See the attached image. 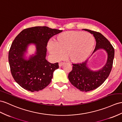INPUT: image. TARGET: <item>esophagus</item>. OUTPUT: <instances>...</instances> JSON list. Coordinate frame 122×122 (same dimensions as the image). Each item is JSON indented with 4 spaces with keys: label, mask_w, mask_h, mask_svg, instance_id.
I'll list each match as a JSON object with an SVG mask.
<instances>
[{
    "label": "esophagus",
    "mask_w": 122,
    "mask_h": 122,
    "mask_svg": "<svg viewBox=\"0 0 122 122\" xmlns=\"http://www.w3.org/2000/svg\"><path fill=\"white\" fill-rule=\"evenodd\" d=\"M65 63H64V62H61V63H59V67H61L62 66H63L64 65H65Z\"/></svg>",
    "instance_id": "obj_1"
}]
</instances>
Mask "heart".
<instances>
[{
	"instance_id": "1",
	"label": "heart",
	"mask_w": 122,
	"mask_h": 122,
	"mask_svg": "<svg viewBox=\"0 0 122 122\" xmlns=\"http://www.w3.org/2000/svg\"><path fill=\"white\" fill-rule=\"evenodd\" d=\"M95 40L92 36L81 31H67L59 34L54 42L48 44V50L55 60L66 57L73 63L84 61L93 51Z\"/></svg>"
}]
</instances>
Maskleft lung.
<instances>
[{"label":"left lung","mask_w":122,"mask_h":122,"mask_svg":"<svg viewBox=\"0 0 122 122\" xmlns=\"http://www.w3.org/2000/svg\"><path fill=\"white\" fill-rule=\"evenodd\" d=\"M93 35L96 41L93 53L100 49L105 50L108 54L106 64L102 69L96 71L87 67L88 59L79 64H74L68 79L74 86L82 92H88L99 87L109 76L112 70L114 57V49L107 39L99 32L84 29Z\"/></svg>","instance_id":"1"}]
</instances>
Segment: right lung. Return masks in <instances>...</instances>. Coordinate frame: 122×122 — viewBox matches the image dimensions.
Here are the masks:
<instances>
[{
  "mask_svg": "<svg viewBox=\"0 0 122 122\" xmlns=\"http://www.w3.org/2000/svg\"><path fill=\"white\" fill-rule=\"evenodd\" d=\"M61 31L46 26H36L24 29L15 38L9 51V63L13 79L22 88L38 92L51 82L53 72L59 66L58 63L52 64L46 61V46L50 38ZM30 43L36 45V52L26 60L24 54Z\"/></svg>",
  "mask_w": 122,
  "mask_h": 122,
  "instance_id": "right-lung-1",
  "label": "right lung"
}]
</instances>
